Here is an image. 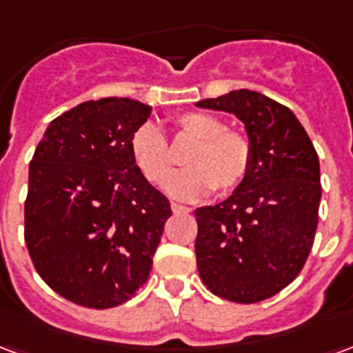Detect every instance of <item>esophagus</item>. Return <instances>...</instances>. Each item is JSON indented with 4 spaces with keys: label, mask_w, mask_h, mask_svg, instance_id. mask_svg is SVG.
Returning a JSON list of instances; mask_svg holds the SVG:
<instances>
[{
    "label": "esophagus",
    "mask_w": 353,
    "mask_h": 353,
    "mask_svg": "<svg viewBox=\"0 0 353 353\" xmlns=\"http://www.w3.org/2000/svg\"><path fill=\"white\" fill-rule=\"evenodd\" d=\"M172 212H174V214H189V212H191V208L183 206V204H176V202H174V204H172Z\"/></svg>",
    "instance_id": "obj_1"
}]
</instances>
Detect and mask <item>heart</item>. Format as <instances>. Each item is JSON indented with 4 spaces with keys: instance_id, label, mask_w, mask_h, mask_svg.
Masks as SVG:
<instances>
[{
    "instance_id": "1",
    "label": "heart",
    "mask_w": 353,
    "mask_h": 353,
    "mask_svg": "<svg viewBox=\"0 0 353 353\" xmlns=\"http://www.w3.org/2000/svg\"><path fill=\"white\" fill-rule=\"evenodd\" d=\"M177 130L196 139V145L185 154L187 170L179 172L166 183L170 196L194 202L217 189L230 192L242 185L252 168V143L244 134L227 130L219 117L210 113H185L177 117ZM132 159L147 181L162 185L174 172V154L168 141L153 123L136 128L130 139Z\"/></svg>"
}]
</instances>
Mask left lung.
<instances>
[{
	"instance_id": "left-lung-1",
	"label": "left lung",
	"mask_w": 353,
	"mask_h": 353,
	"mask_svg": "<svg viewBox=\"0 0 353 353\" xmlns=\"http://www.w3.org/2000/svg\"><path fill=\"white\" fill-rule=\"evenodd\" d=\"M199 108L227 111L245 126L252 168L229 199L199 208L196 265L214 295L252 304L288 288L303 270L318 229V153L293 111L248 88Z\"/></svg>"
}]
</instances>
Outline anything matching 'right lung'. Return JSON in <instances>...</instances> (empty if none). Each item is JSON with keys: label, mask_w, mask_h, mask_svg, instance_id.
Masks as SVG:
<instances>
[{"label": "right lung", "mask_w": 353, "mask_h": 353, "mask_svg": "<svg viewBox=\"0 0 353 353\" xmlns=\"http://www.w3.org/2000/svg\"><path fill=\"white\" fill-rule=\"evenodd\" d=\"M149 115L130 98L79 103L49 124L30 162L28 252L45 283L81 306L132 299L172 215L132 159V134Z\"/></svg>", "instance_id": "obj_1"}]
</instances>
